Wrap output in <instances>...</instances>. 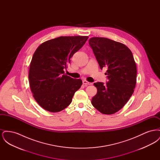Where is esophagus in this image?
Returning <instances> with one entry per match:
<instances>
[{
	"mask_svg": "<svg viewBox=\"0 0 160 160\" xmlns=\"http://www.w3.org/2000/svg\"><path fill=\"white\" fill-rule=\"evenodd\" d=\"M83 83L85 86H88V85H91V84H92V83L88 82H87L86 80H83Z\"/></svg>",
	"mask_w": 160,
	"mask_h": 160,
	"instance_id": "obj_1",
	"label": "esophagus"
}]
</instances>
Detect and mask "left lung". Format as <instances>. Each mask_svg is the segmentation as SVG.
<instances>
[{
	"label": "left lung",
	"instance_id": "left-lung-1",
	"mask_svg": "<svg viewBox=\"0 0 160 160\" xmlns=\"http://www.w3.org/2000/svg\"><path fill=\"white\" fill-rule=\"evenodd\" d=\"M101 69L106 68L108 82L94 83L97 94L93 106L103 114L119 111L129 100L136 84L137 68L129 48L121 42L106 38L93 37L89 40Z\"/></svg>",
	"mask_w": 160,
	"mask_h": 160
}]
</instances>
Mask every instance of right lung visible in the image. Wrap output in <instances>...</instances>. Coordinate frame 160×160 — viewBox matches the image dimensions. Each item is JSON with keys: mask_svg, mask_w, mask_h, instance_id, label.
Segmentation results:
<instances>
[{"mask_svg": "<svg viewBox=\"0 0 160 160\" xmlns=\"http://www.w3.org/2000/svg\"><path fill=\"white\" fill-rule=\"evenodd\" d=\"M88 39L87 36L60 37L44 42L35 52L29 68V84L34 98L44 109L58 112L72 102L82 81L64 74L63 69Z\"/></svg>", "mask_w": 160, "mask_h": 160, "instance_id": "right-lung-1", "label": "right lung"}]
</instances>
